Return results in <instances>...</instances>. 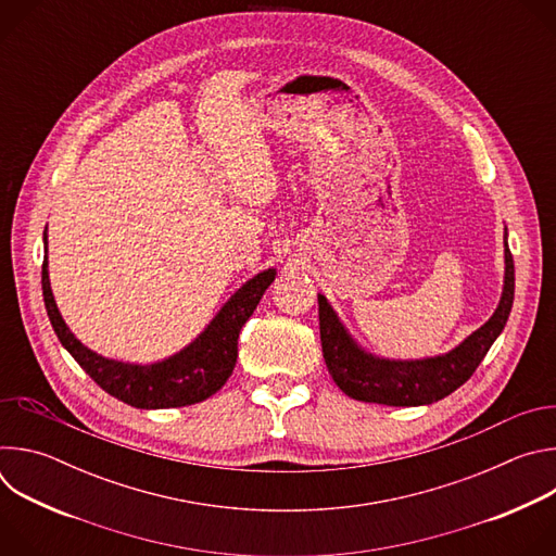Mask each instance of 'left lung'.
Masks as SVG:
<instances>
[{"mask_svg":"<svg viewBox=\"0 0 556 556\" xmlns=\"http://www.w3.org/2000/svg\"><path fill=\"white\" fill-rule=\"evenodd\" d=\"M515 299V262L506 244V281L500 307L491 319L453 352L427 361H380L348 337L326 296L319 294V328L328 371L350 399L389 407H418L438 403L462 387L480 367L502 334Z\"/></svg>","mask_w":556,"mask_h":556,"instance_id":"8db88e82","label":"left lung"}]
</instances>
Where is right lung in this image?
<instances>
[{
  "instance_id": "1",
  "label": "right lung",
  "mask_w": 556,
  "mask_h": 556,
  "mask_svg": "<svg viewBox=\"0 0 556 556\" xmlns=\"http://www.w3.org/2000/svg\"><path fill=\"white\" fill-rule=\"evenodd\" d=\"M273 281L275 270L270 268L237 290L211 326L180 354L155 365H127L103 358L74 339L56 309L48 281L46 257L41 266L43 301L61 345L101 389L138 409L187 407L213 395L232 374L240 330L251 319L262 294Z\"/></svg>"
}]
</instances>
